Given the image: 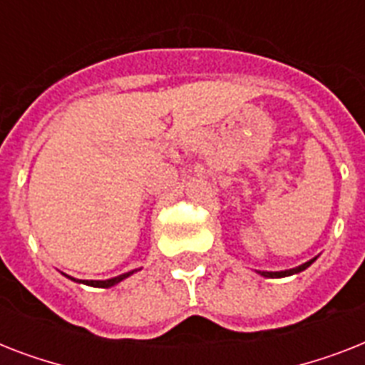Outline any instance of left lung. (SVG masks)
Returning <instances> with one entry per match:
<instances>
[{
    "label": "left lung",
    "instance_id": "left-lung-1",
    "mask_svg": "<svg viewBox=\"0 0 365 365\" xmlns=\"http://www.w3.org/2000/svg\"><path fill=\"white\" fill-rule=\"evenodd\" d=\"M317 261V257H312V259H309L307 263H303V265L299 267H294V269H286V271H257L261 274V277L265 278H284V277H292V274H297V272L305 271L307 267H311L312 263Z\"/></svg>",
    "mask_w": 365,
    "mask_h": 365
}]
</instances>
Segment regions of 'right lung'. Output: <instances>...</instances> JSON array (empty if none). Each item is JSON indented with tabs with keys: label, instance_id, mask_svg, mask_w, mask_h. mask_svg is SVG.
I'll use <instances>...</instances> for the list:
<instances>
[{
	"label": "right lung",
	"instance_id": "add662e5",
	"mask_svg": "<svg viewBox=\"0 0 365 365\" xmlns=\"http://www.w3.org/2000/svg\"><path fill=\"white\" fill-rule=\"evenodd\" d=\"M136 271H140V269H134V271H128L125 272V274H119V277H113V278H108V280H77V278L73 277H68V274H64V277H68L70 280H73V282H79V284H87V286H93V288H111V286H115V284H119L121 280H125V278H128L130 274H134Z\"/></svg>",
	"mask_w": 365,
	"mask_h": 365
}]
</instances>
